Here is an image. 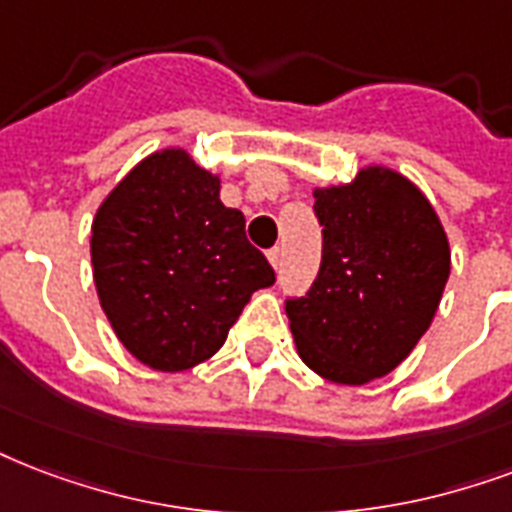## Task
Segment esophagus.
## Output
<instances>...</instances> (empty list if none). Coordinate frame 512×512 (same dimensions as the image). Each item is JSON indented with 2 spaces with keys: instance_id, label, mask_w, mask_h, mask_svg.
I'll return each instance as SVG.
<instances>
[{
  "instance_id": "34e87169",
  "label": "esophagus",
  "mask_w": 512,
  "mask_h": 512,
  "mask_svg": "<svg viewBox=\"0 0 512 512\" xmlns=\"http://www.w3.org/2000/svg\"><path fill=\"white\" fill-rule=\"evenodd\" d=\"M268 260H271L273 268H279V265H282V249L279 247L268 249Z\"/></svg>"
}]
</instances>
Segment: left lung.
<instances>
[{
  "label": "left lung",
  "mask_w": 512,
  "mask_h": 512,
  "mask_svg": "<svg viewBox=\"0 0 512 512\" xmlns=\"http://www.w3.org/2000/svg\"><path fill=\"white\" fill-rule=\"evenodd\" d=\"M322 263L306 295L284 300L300 360L360 386L400 365L427 333L451 271L438 214L397 171L314 190Z\"/></svg>",
  "instance_id": "left-lung-1"
}]
</instances>
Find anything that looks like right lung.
Segmentation results:
<instances>
[{"instance_id":"obj_1","label":"right lung","mask_w":512,"mask_h":512,"mask_svg":"<svg viewBox=\"0 0 512 512\" xmlns=\"http://www.w3.org/2000/svg\"><path fill=\"white\" fill-rule=\"evenodd\" d=\"M220 179L182 150L144 158L93 220V282L109 325L136 360L177 373L212 357L252 292L276 282L247 241Z\"/></svg>"}]
</instances>
